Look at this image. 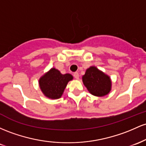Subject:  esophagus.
Instances as JSON below:
<instances>
[{
	"mask_svg": "<svg viewBox=\"0 0 146 146\" xmlns=\"http://www.w3.org/2000/svg\"><path fill=\"white\" fill-rule=\"evenodd\" d=\"M74 78H76V79H78V78H79V74H78V72L74 73Z\"/></svg>",
	"mask_w": 146,
	"mask_h": 146,
	"instance_id": "34e87169",
	"label": "esophagus"
}]
</instances>
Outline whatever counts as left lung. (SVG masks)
<instances>
[{
    "instance_id": "obj_1",
    "label": "left lung",
    "mask_w": 146,
    "mask_h": 146,
    "mask_svg": "<svg viewBox=\"0 0 146 146\" xmlns=\"http://www.w3.org/2000/svg\"><path fill=\"white\" fill-rule=\"evenodd\" d=\"M82 81L89 92L94 96L102 97L108 94L112 90L110 77L95 66L87 69Z\"/></svg>"
}]
</instances>
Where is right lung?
Masks as SVG:
<instances>
[{
	"instance_id": "obj_1",
	"label": "right lung",
	"mask_w": 146,
	"mask_h": 146,
	"mask_svg": "<svg viewBox=\"0 0 146 146\" xmlns=\"http://www.w3.org/2000/svg\"><path fill=\"white\" fill-rule=\"evenodd\" d=\"M73 79L70 74H62L59 70L52 68L38 80L42 94L49 99H58L61 97L68 82Z\"/></svg>"
}]
</instances>
